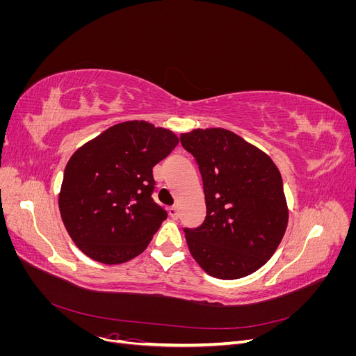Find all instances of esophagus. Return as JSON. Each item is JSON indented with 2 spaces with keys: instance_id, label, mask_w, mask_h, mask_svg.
Masks as SVG:
<instances>
[{
  "instance_id": "obj_1",
  "label": "esophagus",
  "mask_w": 356,
  "mask_h": 356,
  "mask_svg": "<svg viewBox=\"0 0 356 356\" xmlns=\"http://www.w3.org/2000/svg\"><path fill=\"white\" fill-rule=\"evenodd\" d=\"M168 212H169V215L174 220H178V217H179V211H178V208L177 207H170L169 209H168Z\"/></svg>"
}]
</instances>
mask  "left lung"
I'll return each instance as SVG.
<instances>
[{"mask_svg": "<svg viewBox=\"0 0 356 356\" xmlns=\"http://www.w3.org/2000/svg\"><path fill=\"white\" fill-rule=\"evenodd\" d=\"M179 139L199 166L207 203L199 227H184L193 258L213 277L254 273L286 230L281 172L261 149L221 127L196 129Z\"/></svg>", "mask_w": 356, "mask_h": 356, "instance_id": "8db88e82", "label": "left lung"}]
</instances>
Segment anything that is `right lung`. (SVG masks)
Listing matches in <instances>:
<instances>
[{"mask_svg": "<svg viewBox=\"0 0 356 356\" xmlns=\"http://www.w3.org/2000/svg\"><path fill=\"white\" fill-rule=\"evenodd\" d=\"M178 138L147 122L111 126L67 163L59 211L71 239L93 260L120 264L141 254L168 212L152 195L153 168Z\"/></svg>", "mask_w": 356, "mask_h": 356, "instance_id": "obj_1", "label": "right lung"}]
</instances>
